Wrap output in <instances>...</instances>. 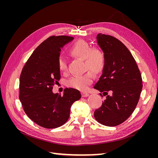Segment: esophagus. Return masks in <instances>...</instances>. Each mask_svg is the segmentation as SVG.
<instances>
[{"label": "esophagus", "mask_w": 158, "mask_h": 158, "mask_svg": "<svg viewBox=\"0 0 158 158\" xmlns=\"http://www.w3.org/2000/svg\"><path fill=\"white\" fill-rule=\"evenodd\" d=\"M81 94H82V96L83 98H85V97H88L89 95V94L88 92H83L81 93Z\"/></svg>", "instance_id": "1"}]
</instances>
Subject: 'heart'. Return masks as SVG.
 <instances>
[{"instance_id":"obj_1","label":"heart","mask_w":158,"mask_h":158,"mask_svg":"<svg viewBox=\"0 0 158 158\" xmlns=\"http://www.w3.org/2000/svg\"><path fill=\"white\" fill-rule=\"evenodd\" d=\"M70 53L81 59L84 60L85 69H89L95 74L101 73L106 64V57L102 51L99 49H92L91 46L84 40H78L73 44L70 49ZM58 67L60 71L66 72L67 64L63 58L58 60ZM94 76L91 72L82 75L74 76L66 82L69 87L80 91L86 89L92 83Z\"/></svg>"}]
</instances>
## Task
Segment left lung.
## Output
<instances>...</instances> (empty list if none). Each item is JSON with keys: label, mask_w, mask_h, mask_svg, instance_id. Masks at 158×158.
Returning a JSON list of instances; mask_svg holds the SVG:
<instances>
[{"label": "left lung", "mask_w": 158, "mask_h": 158, "mask_svg": "<svg viewBox=\"0 0 158 158\" xmlns=\"http://www.w3.org/2000/svg\"><path fill=\"white\" fill-rule=\"evenodd\" d=\"M97 44L106 57L102 74L94 88L107 95L94 112L98 123L107 127L120 125L135 111L142 89L140 72L131 52L121 41L99 33ZM101 95L102 94H99Z\"/></svg>", "instance_id": "8db88e82"}]
</instances>
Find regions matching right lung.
Instances as JSON below:
<instances>
[{
    "label": "right lung",
    "instance_id": "add662e5",
    "mask_svg": "<svg viewBox=\"0 0 158 158\" xmlns=\"http://www.w3.org/2000/svg\"><path fill=\"white\" fill-rule=\"evenodd\" d=\"M73 39L66 35L47 38L33 51L22 69L19 98L27 117L42 127L55 128L64 125L72 105L81 98L80 92L74 88H66L63 95L52 91L60 78V49Z\"/></svg>",
    "mask_w": 158,
    "mask_h": 158
}]
</instances>
